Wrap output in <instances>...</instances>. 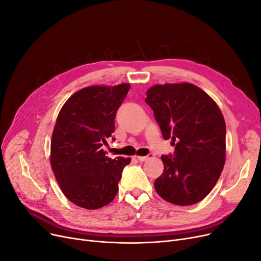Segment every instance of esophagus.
<instances>
[{"label": "esophagus", "mask_w": 261, "mask_h": 261, "mask_svg": "<svg viewBox=\"0 0 261 261\" xmlns=\"http://www.w3.org/2000/svg\"><path fill=\"white\" fill-rule=\"evenodd\" d=\"M153 156V153H149L148 155H145V156H142V155H139V156H137L138 158V160L139 161H146V160H148V159H150V158H152Z\"/></svg>", "instance_id": "esophagus-1"}]
</instances>
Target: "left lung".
Returning <instances> with one entry per match:
<instances>
[{
	"mask_svg": "<svg viewBox=\"0 0 261 261\" xmlns=\"http://www.w3.org/2000/svg\"><path fill=\"white\" fill-rule=\"evenodd\" d=\"M148 105L165 140L172 139L174 154L162 155V175L156 193L178 206L205 198L225 164L226 124L221 110L202 89L191 83L151 86Z\"/></svg>",
	"mask_w": 261,
	"mask_h": 261,
	"instance_id": "obj_1",
	"label": "left lung"
}]
</instances>
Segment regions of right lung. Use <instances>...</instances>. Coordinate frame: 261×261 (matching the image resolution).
<instances>
[{
    "mask_svg": "<svg viewBox=\"0 0 261 261\" xmlns=\"http://www.w3.org/2000/svg\"><path fill=\"white\" fill-rule=\"evenodd\" d=\"M130 87L127 83L85 87L68 99L59 113L50 162L63 193L79 207L99 209L117 194L122 169L131 159H111L102 145L115 130L116 112Z\"/></svg>",
    "mask_w": 261,
    "mask_h": 261,
    "instance_id": "obj_1",
    "label": "right lung"
}]
</instances>
